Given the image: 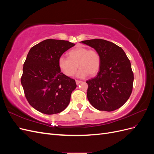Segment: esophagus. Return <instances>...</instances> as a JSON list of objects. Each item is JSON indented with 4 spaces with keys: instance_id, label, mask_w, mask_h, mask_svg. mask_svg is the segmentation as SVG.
I'll return each mask as SVG.
<instances>
[{
    "instance_id": "34e87169",
    "label": "esophagus",
    "mask_w": 154,
    "mask_h": 154,
    "mask_svg": "<svg viewBox=\"0 0 154 154\" xmlns=\"http://www.w3.org/2000/svg\"><path fill=\"white\" fill-rule=\"evenodd\" d=\"M82 81H80V80H76V83L77 85H79V84H80V83H82Z\"/></svg>"
}]
</instances>
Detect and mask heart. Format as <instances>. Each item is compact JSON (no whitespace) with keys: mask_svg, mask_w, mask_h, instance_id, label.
<instances>
[{"mask_svg":"<svg viewBox=\"0 0 154 154\" xmlns=\"http://www.w3.org/2000/svg\"><path fill=\"white\" fill-rule=\"evenodd\" d=\"M68 57L69 58L62 57L58 60L59 67L67 76H73L78 66L80 68L76 74L78 78H85L89 74L94 75L99 71L100 56L95 50L76 48L69 51Z\"/></svg>","mask_w":154,"mask_h":154,"instance_id":"obj_1","label":"heart"}]
</instances>
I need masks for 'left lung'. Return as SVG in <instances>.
Masks as SVG:
<instances>
[{"instance_id":"8db88e82","label":"left lung","mask_w":154,"mask_h":154,"mask_svg":"<svg viewBox=\"0 0 154 154\" xmlns=\"http://www.w3.org/2000/svg\"><path fill=\"white\" fill-rule=\"evenodd\" d=\"M81 42L94 48L101 60L97 75L86 82L88 100L99 110L118 109L132 91L134 74L129 59L122 48L111 42L92 39Z\"/></svg>"}]
</instances>
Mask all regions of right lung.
Here are the masks:
<instances>
[{
    "label": "right lung",
    "mask_w": 154,
    "mask_h": 154,
    "mask_svg": "<svg viewBox=\"0 0 154 154\" xmlns=\"http://www.w3.org/2000/svg\"><path fill=\"white\" fill-rule=\"evenodd\" d=\"M75 44L47 39L32 47L23 67L21 83L35 109L45 114L61 112L69 104L76 82L61 72L58 60Z\"/></svg>",
    "instance_id": "add662e5"
}]
</instances>
